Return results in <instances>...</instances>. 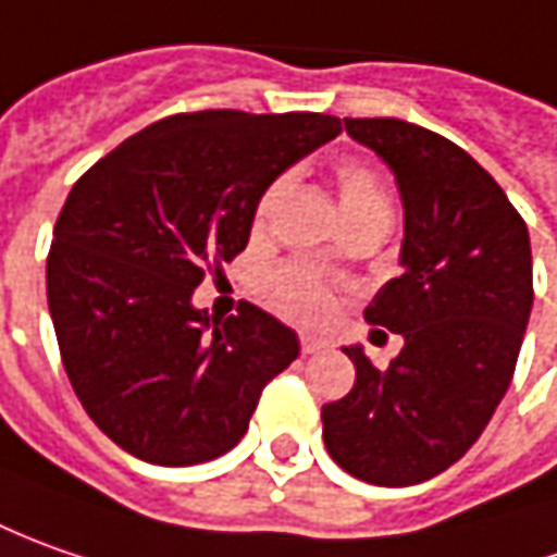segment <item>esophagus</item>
Segmentation results:
<instances>
[{
	"instance_id": "1",
	"label": "esophagus",
	"mask_w": 557,
	"mask_h": 557,
	"mask_svg": "<svg viewBox=\"0 0 557 557\" xmlns=\"http://www.w3.org/2000/svg\"><path fill=\"white\" fill-rule=\"evenodd\" d=\"M298 342H301V355H317V351L323 348V342L314 336H301Z\"/></svg>"
}]
</instances>
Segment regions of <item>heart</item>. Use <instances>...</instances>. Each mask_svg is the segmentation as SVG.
Wrapping results in <instances>:
<instances>
[{"label": "heart", "mask_w": 557, "mask_h": 557, "mask_svg": "<svg viewBox=\"0 0 557 557\" xmlns=\"http://www.w3.org/2000/svg\"><path fill=\"white\" fill-rule=\"evenodd\" d=\"M289 182H293L289 175H280L261 190L259 202H256V224H264V219L277 209L283 194L289 190ZM336 184L342 212H345L351 227L370 224V221H388L392 224V194H388V184L379 175L375 165H370L367 160L345 157L336 165ZM261 293L277 314L298 320V323H323L336 308L333 286L305 264L274 268L261 283Z\"/></svg>", "instance_id": "heart-1"}]
</instances>
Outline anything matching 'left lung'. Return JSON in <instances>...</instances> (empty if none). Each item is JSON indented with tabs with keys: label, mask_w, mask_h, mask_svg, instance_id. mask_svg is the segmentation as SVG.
<instances>
[{
	"label": "left lung",
	"mask_w": 557,
	"mask_h": 557,
	"mask_svg": "<svg viewBox=\"0 0 557 557\" xmlns=\"http://www.w3.org/2000/svg\"><path fill=\"white\" fill-rule=\"evenodd\" d=\"M345 128L388 163L404 200V274L363 311L404 348L388 370L342 348L357 379L320 412L323 444L360 481L410 487L462 459L506 397L533 305L528 224L444 135L404 120Z\"/></svg>",
	"instance_id": "8db88e82"
}]
</instances>
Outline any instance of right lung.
<instances>
[{
    "mask_svg": "<svg viewBox=\"0 0 557 557\" xmlns=\"http://www.w3.org/2000/svg\"><path fill=\"white\" fill-rule=\"evenodd\" d=\"M338 132L326 113H175L73 184L46 264L49 311L70 385L116 447L197 466L240 444L298 338L249 301L219 320L190 296L246 249L261 190Z\"/></svg>",
    "mask_w": 557,
    "mask_h": 557,
    "instance_id": "1",
    "label": "right lung"
}]
</instances>
